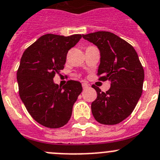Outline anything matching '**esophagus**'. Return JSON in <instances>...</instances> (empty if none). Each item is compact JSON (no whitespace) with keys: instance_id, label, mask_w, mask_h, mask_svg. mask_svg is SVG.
Masks as SVG:
<instances>
[{"instance_id":"1","label":"esophagus","mask_w":160,"mask_h":160,"mask_svg":"<svg viewBox=\"0 0 160 160\" xmlns=\"http://www.w3.org/2000/svg\"><path fill=\"white\" fill-rule=\"evenodd\" d=\"M82 87H83V90H86V89L88 88L89 85L88 84V83H86V82H83V83H82Z\"/></svg>"}]
</instances>
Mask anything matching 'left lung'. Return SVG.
Wrapping results in <instances>:
<instances>
[{
    "label": "left lung",
    "mask_w": 160,
    "mask_h": 160,
    "mask_svg": "<svg viewBox=\"0 0 160 160\" xmlns=\"http://www.w3.org/2000/svg\"><path fill=\"white\" fill-rule=\"evenodd\" d=\"M83 38L100 50L98 80L110 81L106 92L92 86L97 92L92 114L103 125L120 123L132 114L143 92L144 72L138 55L129 43L109 31L90 33Z\"/></svg>",
    "instance_id": "1"
}]
</instances>
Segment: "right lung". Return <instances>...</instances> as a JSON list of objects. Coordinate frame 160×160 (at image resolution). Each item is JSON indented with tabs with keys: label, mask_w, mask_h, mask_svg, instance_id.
I'll use <instances>...</instances> for the list:
<instances>
[{
	"label": "right lung",
	"mask_w": 160,
	"mask_h": 160,
	"mask_svg": "<svg viewBox=\"0 0 160 160\" xmlns=\"http://www.w3.org/2000/svg\"><path fill=\"white\" fill-rule=\"evenodd\" d=\"M81 38V35L46 34L22 55L17 70L19 96L31 117L45 127L58 129L66 125L83 90L79 81L68 80L61 87L53 80L65 67L68 50Z\"/></svg>",
	"instance_id": "obj_1"
}]
</instances>
